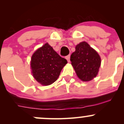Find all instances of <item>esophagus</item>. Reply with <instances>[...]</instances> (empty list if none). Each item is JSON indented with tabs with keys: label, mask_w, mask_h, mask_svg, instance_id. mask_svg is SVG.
I'll return each instance as SVG.
<instances>
[{
	"label": "esophagus",
	"mask_w": 124,
	"mask_h": 124,
	"mask_svg": "<svg viewBox=\"0 0 124 124\" xmlns=\"http://www.w3.org/2000/svg\"><path fill=\"white\" fill-rule=\"evenodd\" d=\"M65 58H66V60L68 61V62H70V55H68V56H66V57H65Z\"/></svg>",
	"instance_id": "obj_1"
}]
</instances>
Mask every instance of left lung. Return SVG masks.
<instances>
[{
	"mask_svg": "<svg viewBox=\"0 0 124 124\" xmlns=\"http://www.w3.org/2000/svg\"><path fill=\"white\" fill-rule=\"evenodd\" d=\"M75 49L70 61L77 76L83 82L92 80L97 75L100 67L99 55L85 41L78 44Z\"/></svg>",
	"mask_w": 124,
	"mask_h": 124,
	"instance_id": "left-lung-1",
	"label": "left lung"
}]
</instances>
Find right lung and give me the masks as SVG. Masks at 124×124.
Returning a JSON list of instances; mask_svg holds the SVG:
<instances>
[{"label": "right lung", "instance_id": "add662e5", "mask_svg": "<svg viewBox=\"0 0 124 124\" xmlns=\"http://www.w3.org/2000/svg\"><path fill=\"white\" fill-rule=\"evenodd\" d=\"M66 59L62 58L48 43L38 49L32 55L31 68L32 76L38 83L48 86L57 80Z\"/></svg>", "mask_w": 124, "mask_h": 124}]
</instances>
